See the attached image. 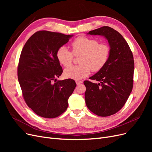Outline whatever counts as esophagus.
Segmentation results:
<instances>
[{
  "mask_svg": "<svg viewBox=\"0 0 152 152\" xmlns=\"http://www.w3.org/2000/svg\"><path fill=\"white\" fill-rule=\"evenodd\" d=\"M75 82H76V84H77V85L80 84H82V82H83L81 81V80H76Z\"/></svg>",
  "mask_w": 152,
  "mask_h": 152,
  "instance_id": "1",
  "label": "esophagus"
}]
</instances>
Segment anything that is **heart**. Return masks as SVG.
<instances>
[{
	"label": "heart",
	"mask_w": 152,
	"mask_h": 152,
	"mask_svg": "<svg viewBox=\"0 0 152 152\" xmlns=\"http://www.w3.org/2000/svg\"><path fill=\"white\" fill-rule=\"evenodd\" d=\"M72 53L66 46L59 48L56 52L58 61L65 67L70 66L73 61V55H81L80 65L72 66L66 68L64 75L68 79L79 80L89 74L91 69L98 72L107 63L110 54L109 46L104 44H99L94 39L79 37L72 43Z\"/></svg>",
	"instance_id": "1"
}]
</instances>
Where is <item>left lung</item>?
I'll return each instance as SVG.
<instances>
[{
	"label": "left lung",
	"instance_id": "left-lung-1",
	"mask_svg": "<svg viewBox=\"0 0 152 152\" xmlns=\"http://www.w3.org/2000/svg\"><path fill=\"white\" fill-rule=\"evenodd\" d=\"M101 35L108 40L110 54L104 67L84 82L86 104L100 117L112 115L125 104L133 86L134 63L128 44L121 34L109 26H103L87 34Z\"/></svg>",
	"mask_w": 152,
	"mask_h": 152
}]
</instances>
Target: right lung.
Listing matches in <instances>:
<instances>
[{
    "label": "right lung",
    "mask_w": 152,
    "mask_h": 152,
    "mask_svg": "<svg viewBox=\"0 0 152 152\" xmlns=\"http://www.w3.org/2000/svg\"><path fill=\"white\" fill-rule=\"evenodd\" d=\"M73 35L39 31L25 44L18 68V81L26 103L38 115L55 118L68 108V99L76 83L69 79L56 81L63 69L56 57L58 49Z\"/></svg>",
    "instance_id": "right-lung-1"
}]
</instances>
